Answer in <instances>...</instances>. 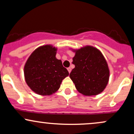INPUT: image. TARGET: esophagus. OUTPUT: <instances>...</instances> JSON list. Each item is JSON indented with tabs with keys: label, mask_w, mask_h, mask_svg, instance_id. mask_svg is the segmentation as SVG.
<instances>
[{
	"label": "esophagus",
	"mask_w": 134,
	"mask_h": 134,
	"mask_svg": "<svg viewBox=\"0 0 134 134\" xmlns=\"http://www.w3.org/2000/svg\"><path fill=\"white\" fill-rule=\"evenodd\" d=\"M67 70H68L69 73H70V72H71V68H70V67H68V68H67Z\"/></svg>",
	"instance_id": "1"
}]
</instances>
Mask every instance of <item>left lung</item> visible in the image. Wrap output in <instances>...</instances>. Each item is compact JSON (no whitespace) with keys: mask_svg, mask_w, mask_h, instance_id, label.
<instances>
[{"mask_svg":"<svg viewBox=\"0 0 134 134\" xmlns=\"http://www.w3.org/2000/svg\"><path fill=\"white\" fill-rule=\"evenodd\" d=\"M72 64L75 68L70 73V77L80 93L94 96L104 90L110 71L100 51L90 46L82 48L76 51Z\"/></svg>","mask_w":134,"mask_h":134,"instance_id":"1","label":"left lung"}]
</instances>
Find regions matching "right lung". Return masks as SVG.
<instances>
[{
  "instance_id": "right-lung-1",
  "label": "right lung",
  "mask_w": 134,
  "mask_h": 134,
  "mask_svg": "<svg viewBox=\"0 0 134 134\" xmlns=\"http://www.w3.org/2000/svg\"><path fill=\"white\" fill-rule=\"evenodd\" d=\"M57 48L51 45L38 48L24 65L26 82L31 90L40 95H50L59 89L62 80L69 76L60 60L57 59Z\"/></svg>"
}]
</instances>
